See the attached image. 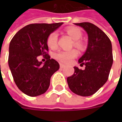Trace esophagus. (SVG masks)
I'll return each instance as SVG.
<instances>
[{"mask_svg":"<svg viewBox=\"0 0 122 122\" xmlns=\"http://www.w3.org/2000/svg\"><path fill=\"white\" fill-rule=\"evenodd\" d=\"M65 67V65H63V64H60V68L63 69Z\"/></svg>","mask_w":122,"mask_h":122,"instance_id":"esophagus-1","label":"esophagus"}]
</instances>
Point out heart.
I'll return each mask as SVG.
<instances>
[{
  "instance_id": "b5f03b06",
  "label": "heart",
  "mask_w": 122,
  "mask_h": 122,
  "mask_svg": "<svg viewBox=\"0 0 122 122\" xmlns=\"http://www.w3.org/2000/svg\"><path fill=\"white\" fill-rule=\"evenodd\" d=\"M66 32L72 39L74 40L73 45L75 47L81 49L83 47V42L80 39L82 37V32L79 28L75 27H70L67 28ZM57 43V33L56 31H53L50 34L47 39V46L51 49L56 47ZM78 55V52L75 49H71L67 51H59L54 54V58L57 61L63 63H70L73 59Z\"/></svg>"
}]
</instances>
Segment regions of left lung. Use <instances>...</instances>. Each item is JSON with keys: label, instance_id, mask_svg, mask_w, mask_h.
I'll return each instance as SVG.
<instances>
[{"label": "left lung", "instance_id": "left-lung-1", "mask_svg": "<svg viewBox=\"0 0 122 122\" xmlns=\"http://www.w3.org/2000/svg\"><path fill=\"white\" fill-rule=\"evenodd\" d=\"M82 27L88 34V46L79 60L85 70L74 67L73 75L67 78L69 88L81 96H89L96 92L108 79L113 64L112 42L104 31L94 24L83 22L75 23Z\"/></svg>", "mask_w": 122, "mask_h": 122}]
</instances>
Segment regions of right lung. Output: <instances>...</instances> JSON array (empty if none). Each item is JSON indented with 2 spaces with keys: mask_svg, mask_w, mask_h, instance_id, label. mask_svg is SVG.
<instances>
[{
  "mask_svg": "<svg viewBox=\"0 0 122 122\" xmlns=\"http://www.w3.org/2000/svg\"><path fill=\"white\" fill-rule=\"evenodd\" d=\"M62 24H30L19 30L10 41L9 66L18 89L29 96L46 92L51 77L59 70L58 62L48 54L47 39ZM39 55L46 59L44 65L38 61Z\"/></svg>",
  "mask_w": 122,
  "mask_h": 122,
  "instance_id": "1",
  "label": "right lung"
}]
</instances>
